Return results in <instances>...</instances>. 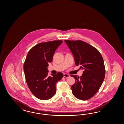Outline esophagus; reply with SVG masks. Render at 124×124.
Returning a JSON list of instances; mask_svg holds the SVG:
<instances>
[{
	"mask_svg": "<svg viewBox=\"0 0 124 124\" xmlns=\"http://www.w3.org/2000/svg\"><path fill=\"white\" fill-rule=\"evenodd\" d=\"M70 76L69 74H66V73H64V77H65V78H69Z\"/></svg>",
	"mask_w": 124,
	"mask_h": 124,
	"instance_id": "esophagus-1",
	"label": "esophagus"
}]
</instances>
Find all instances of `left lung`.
Wrapping results in <instances>:
<instances>
[{
  "label": "left lung",
  "mask_w": 124,
  "mask_h": 124,
  "mask_svg": "<svg viewBox=\"0 0 124 124\" xmlns=\"http://www.w3.org/2000/svg\"><path fill=\"white\" fill-rule=\"evenodd\" d=\"M65 42L73 55L76 65L84 70L80 77L71 75L75 79L71 87L72 94L79 100H89L99 91L105 77L103 57L96 48L86 42L80 40Z\"/></svg>",
  "instance_id": "1"
}]
</instances>
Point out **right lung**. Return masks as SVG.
I'll return each mask as SVG.
<instances>
[{"label":"right lung","instance_id":"obj_1","mask_svg":"<svg viewBox=\"0 0 124 124\" xmlns=\"http://www.w3.org/2000/svg\"><path fill=\"white\" fill-rule=\"evenodd\" d=\"M62 40L40 43L30 50L24 64L25 80L31 93L39 99L47 100L56 92V84L63 77L62 72L48 75V63Z\"/></svg>","mask_w":124,"mask_h":124}]
</instances>
